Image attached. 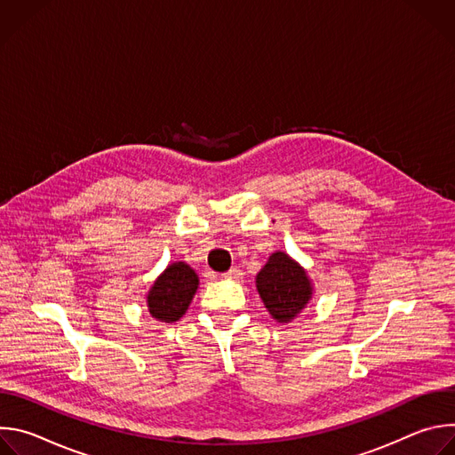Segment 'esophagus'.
Masks as SVG:
<instances>
[{
    "mask_svg": "<svg viewBox=\"0 0 455 455\" xmlns=\"http://www.w3.org/2000/svg\"><path fill=\"white\" fill-rule=\"evenodd\" d=\"M223 277H225V279H230V281H239V279L243 277V270L237 268V267H234V268H230L227 274H223Z\"/></svg>",
    "mask_w": 455,
    "mask_h": 455,
    "instance_id": "obj_1",
    "label": "esophagus"
}]
</instances>
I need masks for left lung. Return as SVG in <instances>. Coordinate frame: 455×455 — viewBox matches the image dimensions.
Returning <instances> with one entry per match:
<instances>
[{
  "label": "left lung",
  "instance_id": "8db88e82",
  "mask_svg": "<svg viewBox=\"0 0 455 455\" xmlns=\"http://www.w3.org/2000/svg\"><path fill=\"white\" fill-rule=\"evenodd\" d=\"M255 283L270 315L279 322H290L297 316L311 297L306 272L283 251L270 255Z\"/></svg>",
  "mask_w": 455,
  "mask_h": 455
}]
</instances>
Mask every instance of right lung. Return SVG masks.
<instances>
[{
    "label": "right lung",
    "mask_w": 455,
    "mask_h": 455,
    "mask_svg": "<svg viewBox=\"0 0 455 455\" xmlns=\"http://www.w3.org/2000/svg\"><path fill=\"white\" fill-rule=\"evenodd\" d=\"M198 290V275L185 263H174L156 279L148 306L153 318L160 322H176L187 311L194 293Z\"/></svg>",
    "instance_id": "obj_1"
}]
</instances>
